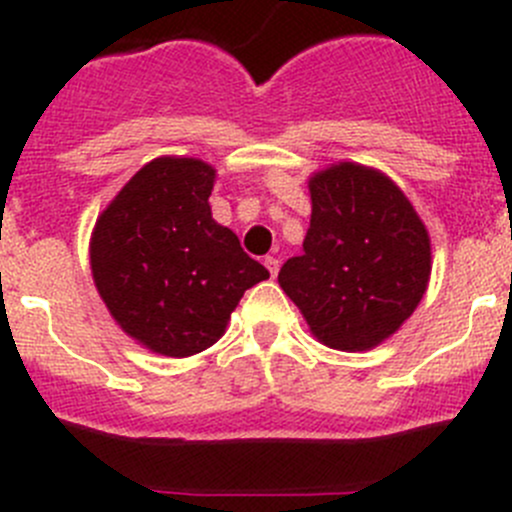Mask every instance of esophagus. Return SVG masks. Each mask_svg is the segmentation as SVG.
<instances>
[{
  "mask_svg": "<svg viewBox=\"0 0 512 512\" xmlns=\"http://www.w3.org/2000/svg\"><path fill=\"white\" fill-rule=\"evenodd\" d=\"M265 267L270 270L272 277H277V272H280V260H277V257H265Z\"/></svg>",
  "mask_w": 512,
  "mask_h": 512,
  "instance_id": "obj_1",
  "label": "esophagus"
}]
</instances>
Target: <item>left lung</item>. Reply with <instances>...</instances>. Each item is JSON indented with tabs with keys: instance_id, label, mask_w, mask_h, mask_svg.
Segmentation results:
<instances>
[{
	"instance_id": "8db88e82",
	"label": "left lung",
	"mask_w": 512,
	"mask_h": 512,
	"mask_svg": "<svg viewBox=\"0 0 512 512\" xmlns=\"http://www.w3.org/2000/svg\"><path fill=\"white\" fill-rule=\"evenodd\" d=\"M304 252L277 282L322 344L364 352L414 314L431 277V240L399 185L359 163L309 178Z\"/></svg>"
}]
</instances>
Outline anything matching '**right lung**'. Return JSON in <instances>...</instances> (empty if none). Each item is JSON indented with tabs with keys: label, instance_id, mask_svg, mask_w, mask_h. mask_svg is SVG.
Listing matches in <instances>:
<instances>
[{
	"label": "right lung",
	"instance_id": "right-lung-1",
	"mask_svg": "<svg viewBox=\"0 0 512 512\" xmlns=\"http://www.w3.org/2000/svg\"><path fill=\"white\" fill-rule=\"evenodd\" d=\"M215 168L198 158L143 165L98 215L91 272L118 327L163 356H193L225 334L245 289L270 272L210 213Z\"/></svg>",
	"mask_w": 512,
	"mask_h": 512
}]
</instances>
